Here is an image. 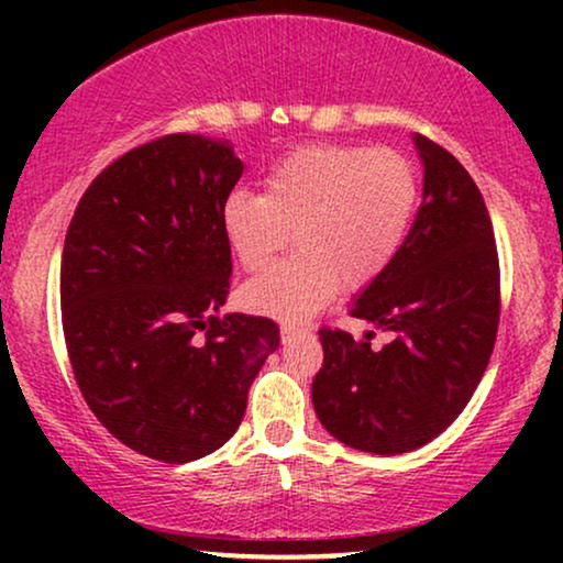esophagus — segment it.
<instances>
[{"label":"esophagus","instance_id":"esophagus-1","mask_svg":"<svg viewBox=\"0 0 563 563\" xmlns=\"http://www.w3.org/2000/svg\"><path fill=\"white\" fill-rule=\"evenodd\" d=\"M287 325H299V314H295V318H291V320L287 322Z\"/></svg>","mask_w":563,"mask_h":563}]
</instances>
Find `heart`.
Wrapping results in <instances>:
<instances>
[{
	"instance_id": "b5f03b06",
	"label": "heart",
	"mask_w": 563,
	"mask_h": 563,
	"mask_svg": "<svg viewBox=\"0 0 563 563\" xmlns=\"http://www.w3.org/2000/svg\"><path fill=\"white\" fill-rule=\"evenodd\" d=\"M345 225H349V230H358V233L376 238L382 230H387V210L382 205H376L374 199L353 202L345 210Z\"/></svg>"
}]
</instances>
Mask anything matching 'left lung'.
Returning a JSON list of instances; mask_svg holds the SVG:
<instances>
[{
  "label": "left lung",
  "mask_w": 563,
  "mask_h": 563,
  "mask_svg": "<svg viewBox=\"0 0 563 563\" xmlns=\"http://www.w3.org/2000/svg\"><path fill=\"white\" fill-rule=\"evenodd\" d=\"M233 143L168 135L89 184L60 258L68 358L89 410L128 449L189 464L225 445L279 349L268 318L228 312Z\"/></svg>",
  "instance_id": "8db88e82"
}]
</instances>
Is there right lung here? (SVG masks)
Here are the masks:
<instances>
[{
    "mask_svg": "<svg viewBox=\"0 0 563 563\" xmlns=\"http://www.w3.org/2000/svg\"><path fill=\"white\" fill-rule=\"evenodd\" d=\"M422 205L389 264L353 297L372 330H325L312 407L351 449L395 456L459 418L495 349L497 249L484 199L451 153L422 156Z\"/></svg>",
    "mask_w": 563,
    "mask_h": 563,
    "instance_id": "1",
    "label": "right lung"
}]
</instances>
